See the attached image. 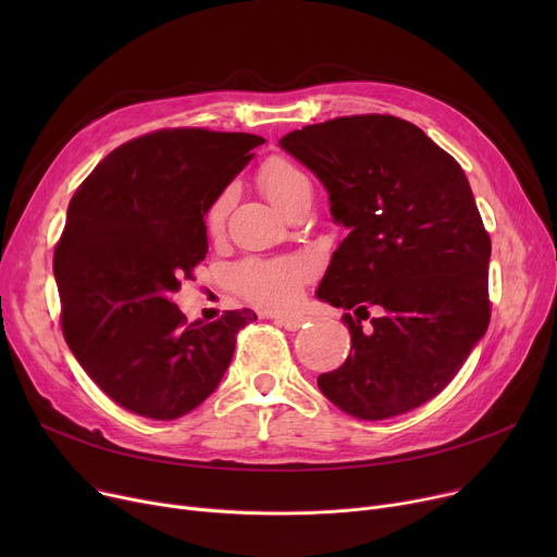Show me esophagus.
<instances>
[{"label": "esophagus", "instance_id": "esophagus-1", "mask_svg": "<svg viewBox=\"0 0 557 557\" xmlns=\"http://www.w3.org/2000/svg\"><path fill=\"white\" fill-rule=\"evenodd\" d=\"M275 323L288 332H298L300 327H305L307 318L305 315H275Z\"/></svg>", "mask_w": 557, "mask_h": 557}]
</instances>
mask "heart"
Instances as JSON below:
<instances>
[{"instance_id":"b5f03b06","label":"heart","mask_w":557,"mask_h":557,"mask_svg":"<svg viewBox=\"0 0 557 557\" xmlns=\"http://www.w3.org/2000/svg\"><path fill=\"white\" fill-rule=\"evenodd\" d=\"M259 185L280 210H288L298 198L311 194L309 175L288 158H269L259 166ZM227 212V194L219 196L208 212L212 232L223 227ZM311 277V267L302 259H252L232 273V284L252 305L267 309H286L296 305Z\"/></svg>"}]
</instances>
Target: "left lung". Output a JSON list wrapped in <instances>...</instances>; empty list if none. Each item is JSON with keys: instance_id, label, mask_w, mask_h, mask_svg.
Returning a JSON list of instances; mask_svg holds the SVG:
<instances>
[{"instance_id": "1", "label": "left lung", "mask_w": 557, "mask_h": 557, "mask_svg": "<svg viewBox=\"0 0 557 557\" xmlns=\"http://www.w3.org/2000/svg\"><path fill=\"white\" fill-rule=\"evenodd\" d=\"M330 194L349 230L315 298L382 309L363 330L345 313L352 352L318 388L359 420H386L441 393L490 323L492 244L460 164L416 124L338 116L280 139Z\"/></svg>"}]
</instances>
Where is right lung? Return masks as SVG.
<instances>
[{
	"label": "right lung",
	"instance_id": "add662e5",
	"mask_svg": "<svg viewBox=\"0 0 557 557\" xmlns=\"http://www.w3.org/2000/svg\"><path fill=\"white\" fill-rule=\"evenodd\" d=\"M263 137L171 128L108 153L70 200L53 252L63 334L83 370L126 411L175 420L208 399L255 311L214 323L173 302L208 255L205 214Z\"/></svg>",
	"mask_w": 557,
	"mask_h": 557
}]
</instances>
